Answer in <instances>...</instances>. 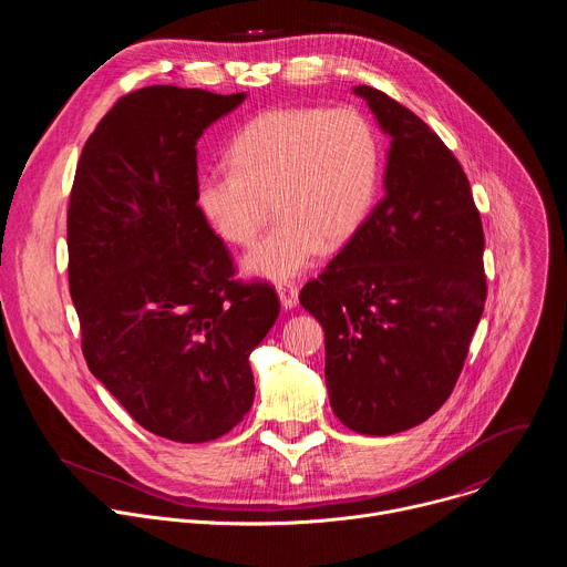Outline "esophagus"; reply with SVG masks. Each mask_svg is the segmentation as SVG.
I'll return each mask as SVG.
<instances>
[{"instance_id":"34e87169","label":"esophagus","mask_w":567,"mask_h":567,"mask_svg":"<svg viewBox=\"0 0 567 567\" xmlns=\"http://www.w3.org/2000/svg\"><path fill=\"white\" fill-rule=\"evenodd\" d=\"M278 298L285 309H293L298 305V287L291 282H280L278 285Z\"/></svg>"}]
</instances>
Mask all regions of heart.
Segmentation results:
<instances>
[{
    "label": "heart",
    "instance_id": "obj_1",
    "mask_svg": "<svg viewBox=\"0 0 567 567\" xmlns=\"http://www.w3.org/2000/svg\"><path fill=\"white\" fill-rule=\"evenodd\" d=\"M233 166L195 179V206L230 245L251 247L276 213V228L245 260L267 280H291L328 247H343L368 219L381 175L377 132L357 110L282 107L251 118L230 141Z\"/></svg>",
    "mask_w": 567,
    "mask_h": 567
}]
</instances>
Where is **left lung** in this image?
<instances>
[{
	"label": "left lung",
	"instance_id": "obj_1",
	"mask_svg": "<svg viewBox=\"0 0 567 567\" xmlns=\"http://www.w3.org/2000/svg\"><path fill=\"white\" fill-rule=\"evenodd\" d=\"M390 136L385 195L300 305L326 330L334 415L361 435L426 422L451 396L477 328L484 233L455 154L409 107L359 85Z\"/></svg>",
	"mask_w": 567,
	"mask_h": 567
}]
</instances>
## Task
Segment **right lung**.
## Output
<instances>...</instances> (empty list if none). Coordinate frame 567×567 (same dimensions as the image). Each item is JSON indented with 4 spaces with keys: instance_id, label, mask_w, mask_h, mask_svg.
I'll list each match as a JSON object with an SVG mask.
<instances>
[{
    "instance_id": "obj_1",
    "label": "right lung",
    "mask_w": 567,
    "mask_h": 567,
    "mask_svg": "<svg viewBox=\"0 0 567 567\" xmlns=\"http://www.w3.org/2000/svg\"><path fill=\"white\" fill-rule=\"evenodd\" d=\"M245 94L152 85L121 96L78 158L66 210L69 291L92 374L145 431L182 444L249 413V354L280 313L235 278L195 206L197 141Z\"/></svg>"
}]
</instances>
